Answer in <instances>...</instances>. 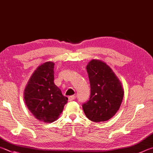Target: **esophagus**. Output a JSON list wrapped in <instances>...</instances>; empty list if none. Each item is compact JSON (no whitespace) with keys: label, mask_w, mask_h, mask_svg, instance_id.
<instances>
[{"label":"esophagus","mask_w":153,"mask_h":153,"mask_svg":"<svg viewBox=\"0 0 153 153\" xmlns=\"http://www.w3.org/2000/svg\"><path fill=\"white\" fill-rule=\"evenodd\" d=\"M75 99H76V96H70L68 97L69 101H72V100H75Z\"/></svg>","instance_id":"34e87169"}]
</instances>
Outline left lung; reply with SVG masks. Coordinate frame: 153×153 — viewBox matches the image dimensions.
Returning <instances> with one entry per match:
<instances>
[{
    "mask_svg": "<svg viewBox=\"0 0 153 153\" xmlns=\"http://www.w3.org/2000/svg\"><path fill=\"white\" fill-rule=\"evenodd\" d=\"M90 84V97L83 104L87 118L95 123L108 120L120 108L124 90L112 69L100 60H91L86 66Z\"/></svg>",
    "mask_w": 153,
    "mask_h": 153,
    "instance_id": "left-lung-1",
    "label": "left lung"
}]
</instances>
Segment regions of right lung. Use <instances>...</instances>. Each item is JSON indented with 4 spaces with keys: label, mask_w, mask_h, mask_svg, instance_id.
<instances>
[{
    "label": "right lung",
    "mask_w": 153,
    "mask_h": 153,
    "mask_svg": "<svg viewBox=\"0 0 153 153\" xmlns=\"http://www.w3.org/2000/svg\"><path fill=\"white\" fill-rule=\"evenodd\" d=\"M54 63L48 62L35 69L24 90L29 110L39 121L51 123L59 118L68 98L54 84Z\"/></svg>",
    "instance_id": "obj_1"
}]
</instances>
